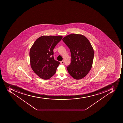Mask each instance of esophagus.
<instances>
[{"label": "esophagus", "instance_id": "34e87169", "mask_svg": "<svg viewBox=\"0 0 123 123\" xmlns=\"http://www.w3.org/2000/svg\"><path fill=\"white\" fill-rule=\"evenodd\" d=\"M64 61H61V62H60V63H61V64H62V65H63V64H64Z\"/></svg>", "mask_w": 123, "mask_h": 123}]
</instances>
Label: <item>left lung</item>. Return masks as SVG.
Listing matches in <instances>:
<instances>
[{
    "instance_id": "1",
    "label": "left lung",
    "mask_w": 123,
    "mask_h": 123,
    "mask_svg": "<svg viewBox=\"0 0 123 123\" xmlns=\"http://www.w3.org/2000/svg\"><path fill=\"white\" fill-rule=\"evenodd\" d=\"M62 40L71 53V62L67 67L68 72L75 79H81L92 67L94 56L92 46L86 37L80 34H70Z\"/></svg>"
}]
</instances>
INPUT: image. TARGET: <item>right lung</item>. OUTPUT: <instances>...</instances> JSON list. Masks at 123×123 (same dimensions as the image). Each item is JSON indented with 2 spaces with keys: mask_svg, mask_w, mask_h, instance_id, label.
<instances>
[{
  "mask_svg": "<svg viewBox=\"0 0 123 123\" xmlns=\"http://www.w3.org/2000/svg\"><path fill=\"white\" fill-rule=\"evenodd\" d=\"M62 36H42L37 39L30 51V65L33 72L44 80L54 75L60 63L55 60L53 49Z\"/></svg>",
  "mask_w": 123,
  "mask_h": 123,
  "instance_id": "1",
  "label": "right lung"
}]
</instances>
